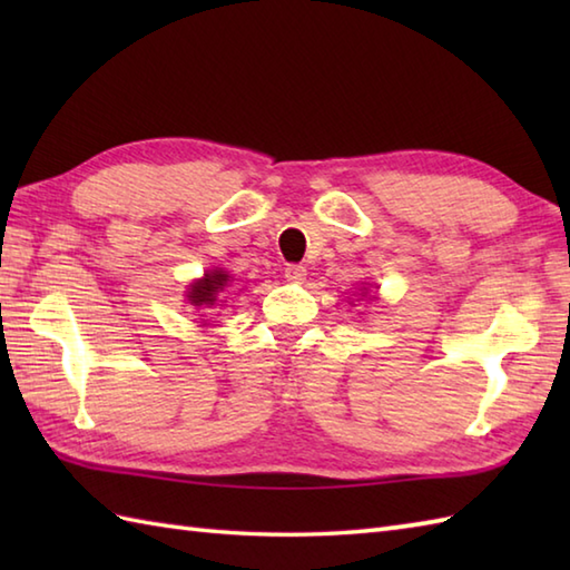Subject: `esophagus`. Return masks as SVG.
I'll list each match as a JSON object with an SVG mask.
<instances>
[{"mask_svg":"<svg viewBox=\"0 0 570 570\" xmlns=\"http://www.w3.org/2000/svg\"><path fill=\"white\" fill-rule=\"evenodd\" d=\"M284 276H286V282L301 284V282H304V278H306V266H301V264H286Z\"/></svg>","mask_w":570,"mask_h":570,"instance_id":"esophagus-1","label":"esophagus"}]
</instances>
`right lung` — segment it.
I'll use <instances>...</instances> for the list:
<instances>
[{"instance_id": "right-lung-1", "label": "right lung", "mask_w": 570, "mask_h": 570, "mask_svg": "<svg viewBox=\"0 0 570 570\" xmlns=\"http://www.w3.org/2000/svg\"><path fill=\"white\" fill-rule=\"evenodd\" d=\"M227 282H229V274L220 269L205 274V278L193 284V288L188 292V301L193 306L213 308L217 304V296H220V292L227 286Z\"/></svg>"}]
</instances>
